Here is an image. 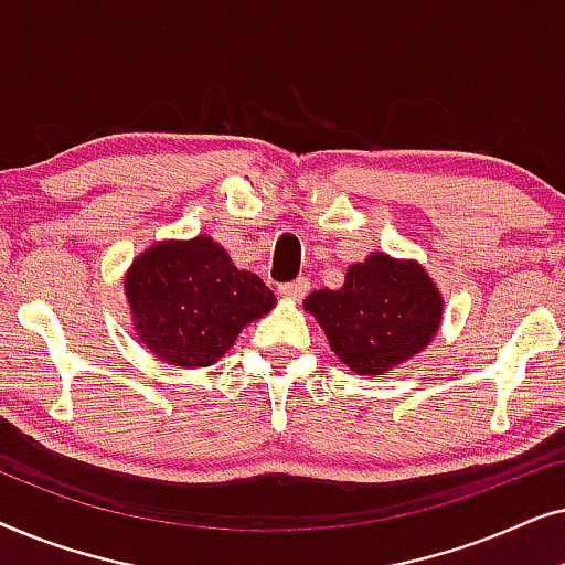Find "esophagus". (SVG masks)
Here are the masks:
<instances>
[{
    "label": "esophagus",
    "instance_id": "1",
    "mask_svg": "<svg viewBox=\"0 0 565 565\" xmlns=\"http://www.w3.org/2000/svg\"><path fill=\"white\" fill-rule=\"evenodd\" d=\"M308 292V280H303V277H298V280L292 282H285L280 285V296L290 298V300H300Z\"/></svg>",
    "mask_w": 565,
    "mask_h": 565
}]
</instances>
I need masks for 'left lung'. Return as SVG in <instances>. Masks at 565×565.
<instances>
[{
    "label": "left lung",
    "mask_w": 565,
    "mask_h": 565,
    "mask_svg": "<svg viewBox=\"0 0 565 565\" xmlns=\"http://www.w3.org/2000/svg\"><path fill=\"white\" fill-rule=\"evenodd\" d=\"M303 308L347 367L383 375L431 342L445 300L419 262L373 252L347 269L342 288L313 290Z\"/></svg>",
    "instance_id": "1"
}]
</instances>
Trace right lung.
<instances>
[{"instance_id":"add662e5","label":"right lung","mask_w":565,"mask_h":565,"mask_svg":"<svg viewBox=\"0 0 565 565\" xmlns=\"http://www.w3.org/2000/svg\"><path fill=\"white\" fill-rule=\"evenodd\" d=\"M134 329L159 360L207 367L223 358L246 323L275 308V292L238 269L211 236L159 242L126 275Z\"/></svg>"}]
</instances>
